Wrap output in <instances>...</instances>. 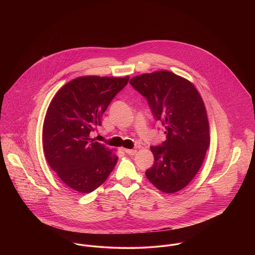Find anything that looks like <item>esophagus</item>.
<instances>
[{"label":"esophagus","instance_id":"1","mask_svg":"<svg viewBox=\"0 0 255 255\" xmlns=\"http://www.w3.org/2000/svg\"><path fill=\"white\" fill-rule=\"evenodd\" d=\"M124 151L128 155H135L137 152L136 149H124Z\"/></svg>","mask_w":255,"mask_h":255}]
</instances>
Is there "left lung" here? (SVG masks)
I'll return each instance as SVG.
<instances>
[{
    "label": "left lung",
    "instance_id": "1",
    "mask_svg": "<svg viewBox=\"0 0 255 255\" xmlns=\"http://www.w3.org/2000/svg\"><path fill=\"white\" fill-rule=\"evenodd\" d=\"M130 85L145 97L166 140L151 146L153 166L147 179L158 189L174 193L186 186L200 169L209 147V124L201 96L187 79L169 71L132 77Z\"/></svg>",
    "mask_w": 255,
    "mask_h": 255
}]
</instances>
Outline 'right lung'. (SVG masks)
<instances>
[{"mask_svg":"<svg viewBox=\"0 0 255 255\" xmlns=\"http://www.w3.org/2000/svg\"><path fill=\"white\" fill-rule=\"evenodd\" d=\"M129 77L80 76L52 99L43 125V149L51 169L73 190L89 193L107 180L118 157L90 137Z\"/></svg>","mask_w":255,"mask_h":255,"instance_id":"add662e5","label":"right lung"}]
</instances>
